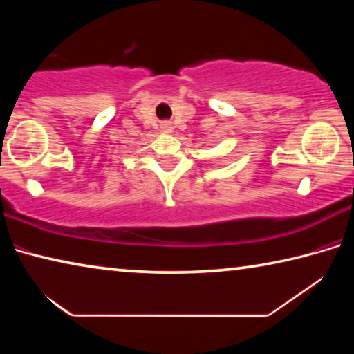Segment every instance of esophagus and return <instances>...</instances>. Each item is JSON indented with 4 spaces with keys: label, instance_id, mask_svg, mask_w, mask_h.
Instances as JSON below:
<instances>
[{
    "label": "esophagus",
    "instance_id": "34e87169",
    "mask_svg": "<svg viewBox=\"0 0 354 354\" xmlns=\"http://www.w3.org/2000/svg\"><path fill=\"white\" fill-rule=\"evenodd\" d=\"M160 128H162L164 133H171V131H173L171 123H162V127H160Z\"/></svg>",
    "mask_w": 354,
    "mask_h": 354
}]
</instances>
